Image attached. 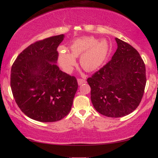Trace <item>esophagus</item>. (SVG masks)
Here are the masks:
<instances>
[{
	"instance_id": "esophagus-1",
	"label": "esophagus",
	"mask_w": 158,
	"mask_h": 158,
	"mask_svg": "<svg viewBox=\"0 0 158 158\" xmlns=\"http://www.w3.org/2000/svg\"><path fill=\"white\" fill-rule=\"evenodd\" d=\"M85 83V79H81V78L77 79V83H78L79 85H81L83 83Z\"/></svg>"
}]
</instances>
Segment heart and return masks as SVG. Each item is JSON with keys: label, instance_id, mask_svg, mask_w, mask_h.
Here are the masks:
<instances>
[{"label": "heart", "instance_id": "b5f03b06", "mask_svg": "<svg viewBox=\"0 0 158 158\" xmlns=\"http://www.w3.org/2000/svg\"><path fill=\"white\" fill-rule=\"evenodd\" d=\"M70 53L64 48L59 51L60 65L70 73L76 64L75 57H79L80 63L84 70L94 71L102 65L109 52V43L106 40L94 37H81L73 41L70 46Z\"/></svg>", "mask_w": 158, "mask_h": 158}]
</instances>
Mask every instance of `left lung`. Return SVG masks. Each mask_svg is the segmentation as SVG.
<instances>
[{"instance_id":"8db88e82","label":"left lung","mask_w":158,"mask_h":158,"mask_svg":"<svg viewBox=\"0 0 158 158\" xmlns=\"http://www.w3.org/2000/svg\"><path fill=\"white\" fill-rule=\"evenodd\" d=\"M117 49L111 60L87 79L90 99L98 113L122 117L137 109L146 85L145 64L128 43L115 38Z\"/></svg>"}]
</instances>
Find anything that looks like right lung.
Returning a JSON list of instances; mask_svg holds the SVG:
<instances>
[{"label":"right lung","mask_w":158,"mask_h":158,"mask_svg":"<svg viewBox=\"0 0 158 158\" xmlns=\"http://www.w3.org/2000/svg\"><path fill=\"white\" fill-rule=\"evenodd\" d=\"M64 34L37 41L15 60L10 88L25 115L41 122L61 120L69 114L78 85L74 76L60 70L57 49Z\"/></svg>","instance_id":"right-lung-1"}]
</instances>
